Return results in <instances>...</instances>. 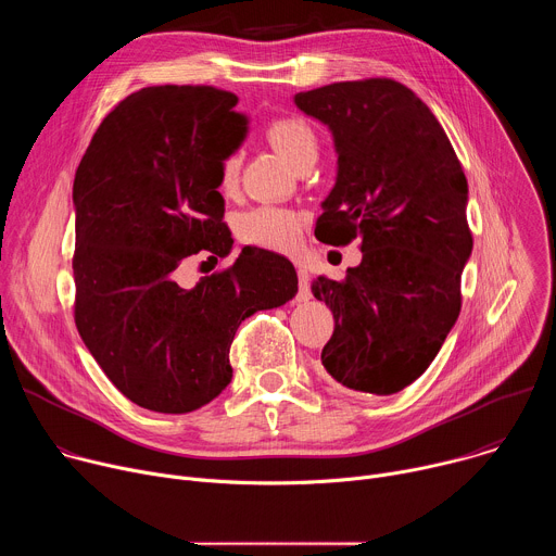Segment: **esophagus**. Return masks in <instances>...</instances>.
I'll return each instance as SVG.
<instances>
[{
	"label": "esophagus",
	"instance_id": "34e87169",
	"mask_svg": "<svg viewBox=\"0 0 556 556\" xmlns=\"http://www.w3.org/2000/svg\"><path fill=\"white\" fill-rule=\"evenodd\" d=\"M296 277H299V292H296V301H307L309 299V275L303 266H296Z\"/></svg>",
	"mask_w": 556,
	"mask_h": 556
}]
</instances>
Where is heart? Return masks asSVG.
Masks as SVG:
<instances>
[{
    "instance_id": "heart-1",
    "label": "heart",
    "mask_w": 556,
    "mask_h": 556,
    "mask_svg": "<svg viewBox=\"0 0 556 556\" xmlns=\"http://www.w3.org/2000/svg\"><path fill=\"white\" fill-rule=\"evenodd\" d=\"M268 142L296 169L301 163L312 161L319 153V138L307 121L299 116H281L266 127ZM240 174V155L230 153L222 161L219 180L224 189H230ZM242 240L275 251H290L296 247L301 235V219L296 213L279 206H257L247 211L240 222Z\"/></svg>"
}]
</instances>
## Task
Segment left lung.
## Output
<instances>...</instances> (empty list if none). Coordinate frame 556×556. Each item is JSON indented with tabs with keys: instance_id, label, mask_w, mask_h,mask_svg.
<instances>
[{
	"instance_id": "8db88e82",
	"label": "left lung",
	"mask_w": 556,
	"mask_h": 556,
	"mask_svg": "<svg viewBox=\"0 0 556 556\" xmlns=\"http://www.w3.org/2000/svg\"><path fill=\"white\" fill-rule=\"evenodd\" d=\"M334 140L337 182L316 219L319 242L361 240L363 260L312 294L334 314L324 369L343 387L391 395L420 378L457 321L472 251L468 185L431 110L391 78L294 94Z\"/></svg>"
}]
</instances>
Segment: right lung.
<instances>
[{
	"label": "right lung",
	"mask_w": 556,
	"mask_h": 556,
	"mask_svg": "<svg viewBox=\"0 0 556 556\" xmlns=\"http://www.w3.org/2000/svg\"><path fill=\"white\" fill-rule=\"evenodd\" d=\"M235 105L206 86L142 88L103 118L74 176L76 330L149 412L189 414L217 399L240 324L296 294L290 260L264 249L193 288L178 283L191 255L232 251L217 189L222 161L249 134Z\"/></svg>",
	"instance_id": "add662e5"
}]
</instances>
